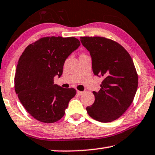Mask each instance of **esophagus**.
Here are the masks:
<instances>
[{
  "instance_id": "34e87169",
  "label": "esophagus",
  "mask_w": 155,
  "mask_h": 155,
  "mask_svg": "<svg viewBox=\"0 0 155 155\" xmlns=\"http://www.w3.org/2000/svg\"><path fill=\"white\" fill-rule=\"evenodd\" d=\"M84 94L83 91H77V94L79 95V96H81V95H82Z\"/></svg>"
}]
</instances>
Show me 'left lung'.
Listing matches in <instances>:
<instances>
[{
	"instance_id": "1",
	"label": "left lung",
	"mask_w": 155,
	"mask_h": 155,
	"mask_svg": "<svg viewBox=\"0 0 155 155\" xmlns=\"http://www.w3.org/2000/svg\"><path fill=\"white\" fill-rule=\"evenodd\" d=\"M80 40L89 51L94 75L104 79L86 110L99 122H111L126 111L135 96L138 76L133 61L124 47L109 39L81 37Z\"/></svg>"
}]
</instances>
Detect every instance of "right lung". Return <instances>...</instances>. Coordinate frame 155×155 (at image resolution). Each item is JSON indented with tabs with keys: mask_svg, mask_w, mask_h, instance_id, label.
I'll use <instances>...</instances> for the list:
<instances>
[{
	"mask_svg": "<svg viewBox=\"0 0 155 155\" xmlns=\"http://www.w3.org/2000/svg\"><path fill=\"white\" fill-rule=\"evenodd\" d=\"M75 38L47 37L28 45L18 60L15 89L26 110L42 123L57 122L64 116L74 88L54 84L60 77L65 60L80 46Z\"/></svg>",
	"mask_w": 155,
	"mask_h": 155,
	"instance_id": "obj_1",
	"label": "right lung"
}]
</instances>
